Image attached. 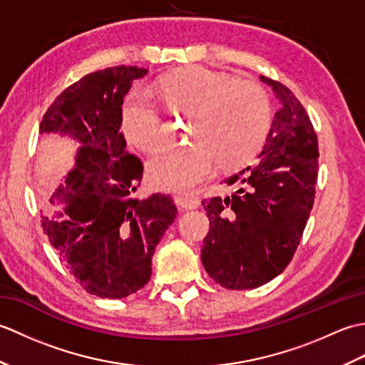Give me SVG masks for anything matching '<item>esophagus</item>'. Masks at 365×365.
<instances>
[{
  "label": "esophagus",
  "mask_w": 365,
  "mask_h": 365,
  "mask_svg": "<svg viewBox=\"0 0 365 365\" xmlns=\"http://www.w3.org/2000/svg\"><path fill=\"white\" fill-rule=\"evenodd\" d=\"M177 202L185 210H192V208H197L200 200L196 196H177Z\"/></svg>",
  "instance_id": "obj_1"
}]
</instances>
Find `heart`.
Here are the masks:
<instances>
[{
	"label": "heart",
	"instance_id": "obj_1",
	"mask_svg": "<svg viewBox=\"0 0 365 365\" xmlns=\"http://www.w3.org/2000/svg\"><path fill=\"white\" fill-rule=\"evenodd\" d=\"M152 97L170 113L192 114L185 145L163 147L147 163L152 180L163 188L190 191L210 175L212 168L237 169L265 144L271 103L257 83L234 80L205 67H191L152 81L123 100L120 127L127 141L143 152L163 143V118Z\"/></svg>",
	"mask_w": 365,
	"mask_h": 365
}]
</instances>
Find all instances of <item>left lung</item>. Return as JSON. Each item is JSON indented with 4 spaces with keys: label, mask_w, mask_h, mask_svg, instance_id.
<instances>
[{
    "label": "left lung",
    "mask_w": 365,
    "mask_h": 365,
    "mask_svg": "<svg viewBox=\"0 0 365 365\" xmlns=\"http://www.w3.org/2000/svg\"><path fill=\"white\" fill-rule=\"evenodd\" d=\"M281 110L254 166L224 178L227 197L202 200L210 230L200 251L204 268L230 290L255 289L289 265L311 215L319 175V141L293 92L267 76Z\"/></svg>",
    "instance_id": "1"
}]
</instances>
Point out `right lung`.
Returning a JSON list of instances; mask_svg holds the SVG:
<instances>
[{
	"mask_svg": "<svg viewBox=\"0 0 365 365\" xmlns=\"http://www.w3.org/2000/svg\"><path fill=\"white\" fill-rule=\"evenodd\" d=\"M147 72L115 66L83 76L41 122V133L80 144L73 168L43 202V232L83 289L100 298H127L149 282L155 247L177 216L169 195L133 196L143 163L125 149L120 110Z\"/></svg>",
	"mask_w": 365,
	"mask_h": 365,
	"instance_id": "1",
	"label": "right lung"
}]
</instances>
